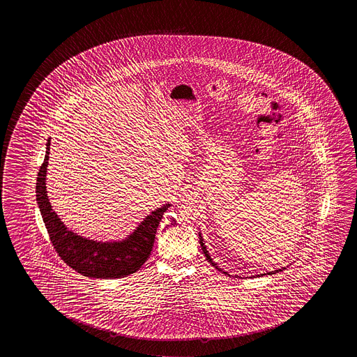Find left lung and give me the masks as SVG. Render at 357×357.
<instances>
[{"label":"left lung","mask_w":357,"mask_h":357,"mask_svg":"<svg viewBox=\"0 0 357 357\" xmlns=\"http://www.w3.org/2000/svg\"><path fill=\"white\" fill-rule=\"evenodd\" d=\"M199 243H200V246H202V249H203V252H204V255L205 257H206V260H208V261H209V263H211V265H213V266L215 268V269L219 270V271H222V273H224V274H228L227 271H222V270L220 269L219 266H218V264H215L214 263V261H213V259H211V255H209V252L206 250V246H205L204 244V239H203V236H202V233H200V231H199ZM285 269H287V268L284 266V268H281V269H276L274 270V271H269V273H264V274L255 275V276H263V275L276 274V273H280V271H282V270Z\"/></svg>","instance_id":"8db88e82"}]
</instances>
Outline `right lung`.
<instances>
[{"label": "right lung", "mask_w": 357, "mask_h": 357, "mask_svg": "<svg viewBox=\"0 0 357 357\" xmlns=\"http://www.w3.org/2000/svg\"><path fill=\"white\" fill-rule=\"evenodd\" d=\"M46 146V155L36 183V200L50 239L61 259L77 273L96 279L124 278L141 269L151 255L159 222L170 204L153 211L135 231L122 240L97 241L73 233L53 211L48 199L46 174L51 138Z\"/></svg>", "instance_id": "1"}]
</instances>
